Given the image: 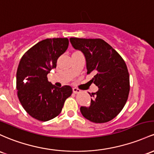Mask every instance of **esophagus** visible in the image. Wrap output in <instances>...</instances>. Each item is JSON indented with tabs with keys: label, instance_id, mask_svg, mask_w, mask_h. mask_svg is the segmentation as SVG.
I'll return each instance as SVG.
<instances>
[{
	"label": "esophagus",
	"instance_id": "esophagus-1",
	"mask_svg": "<svg viewBox=\"0 0 154 154\" xmlns=\"http://www.w3.org/2000/svg\"><path fill=\"white\" fill-rule=\"evenodd\" d=\"M80 91H81L80 90V89L77 88H73V92L74 93V94H78V93H80Z\"/></svg>",
	"mask_w": 154,
	"mask_h": 154
}]
</instances>
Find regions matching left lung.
<instances>
[{
	"mask_svg": "<svg viewBox=\"0 0 154 154\" xmlns=\"http://www.w3.org/2000/svg\"><path fill=\"white\" fill-rule=\"evenodd\" d=\"M70 42L74 49L85 55L87 74L95 73L91 82L99 88L92 94L94 99H91V105L81 107L80 112L91 122H108L119 114L128 99L130 85L126 64L101 38H71Z\"/></svg>",
	"mask_w": 154,
	"mask_h": 154,
	"instance_id": "obj_1",
	"label": "left lung"
}]
</instances>
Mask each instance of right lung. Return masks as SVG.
<instances>
[{"instance_id": "1", "label": "right lung", "mask_w": 154, "mask_h": 154, "mask_svg": "<svg viewBox=\"0 0 154 154\" xmlns=\"http://www.w3.org/2000/svg\"><path fill=\"white\" fill-rule=\"evenodd\" d=\"M68 46L67 38H46L30 48L20 60L17 71L18 99L25 110L38 121L58 116L72 95L69 85L59 88L47 80V74L56 68L57 60Z\"/></svg>"}]
</instances>
